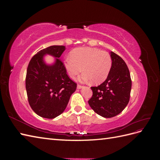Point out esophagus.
<instances>
[{"label":"esophagus","mask_w":160,"mask_h":160,"mask_svg":"<svg viewBox=\"0 0 160 160\" xmlns=\"http://www.w3.org/2000/svg\"><path fill=\"white\" fill-rule=\"evenodd\" d=\"M82 88H83V86H82V85H77V89H81Z\"/></svg>","instance_id":"1"}]
</instances>
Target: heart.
<instances>
[{"label":"heart","mask_w":160,"mask_h":160,"mask_svg":"<svg viewBox=\"0 0 160 160\" xmlns=\"http://www.w3.org/2000/svg\"><path fill=\"white\" fill-rule=\"evenodd\" d=\"M111 66L112 60L108 52L91 47L77 48L71 51L70 57L64 61V67L71 79L83 69L84 72L79 80L91 81L93 84L103 83L108 78Z\"/></svg>","instance_id":"1"}]
</instances>
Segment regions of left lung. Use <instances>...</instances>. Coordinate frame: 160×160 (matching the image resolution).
I'll return each instance as SVG.
<instances>
[{"instance_id":"obj_1","label":"left lung","mask_w":160,"mask_h":160,"mask_svg":"<svg viewBox=\"0 0 160 160\" xmlns=\"http://www.w3.org/2000/svg\"><path fill=\"white\" fill-rule=\"evenodd\" d=\"M112 66L108 78L98 87H91L93 96L88 103L96 113L105 118L119 114L128 105L132 80L125 61L115 52H110Z\"/></svg>"}]
</instances>
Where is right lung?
Listing matches in <instances>:
<instances>
[{
  "instance_id": "1",
  "label": "right lung",
  "mask_w": 160,
  "mask_h": 160,
  "mask_svg": "<svg viewBox=\"0 0 160 160\" xmlns=\"http://www.w3.org/2000/svg\"><path fill=\"white\" fill-rule=\"evenodd\" d=\"M65 49L62 45L42 49L28 65L25 83L28 103L34 112L43 118H55L63 112L77 88L60 59ZM47 54L55 58L51 64L44 61Z\"/></svg>"
}]
</instances>
